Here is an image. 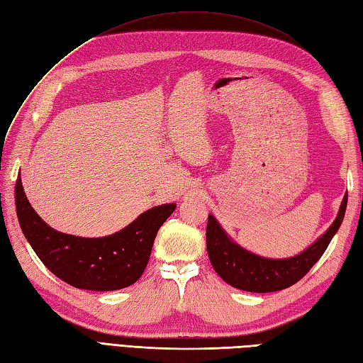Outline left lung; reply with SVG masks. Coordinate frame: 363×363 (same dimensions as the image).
<instances>
[{"instance_id": "8db88e82", "label": "left lung", "mask_w": 363, "mask_h": 363, "mask_svg": "<svg viewBox=\"0 0 363 363\" xmlns=\"http://www.w3.org/2000/svg\"><path fill=\"white\" fill-rule=\"evenodd\" d=\"M348 193L342 199L336 219L318 240L299 255L284 259L264 257L248 252L231 239L213 215L207 224V252L215 272L231 286L252 293H273L294 285L319 261L345 216Z\"/></svg>"}]
</instances>
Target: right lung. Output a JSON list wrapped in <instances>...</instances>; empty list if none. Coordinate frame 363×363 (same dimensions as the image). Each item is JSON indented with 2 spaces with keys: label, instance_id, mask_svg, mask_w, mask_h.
<instances>
[{
  "label": "right lung",
  "instance_id": "1",
  "mask_svg": "<svg viewBox=\"0 0 363 363\" xmlns=\"http://www.w3.org/2000/svg\"><path fill=\"white\" fill-rule=\"evenodd\" d=\"M16 215L33 252L49 270L69 285L90 291H113L135 284L143 276L157 230L176 208L162 203L141 213L132 224L102 238L61 233L38 216L18 176Z\"/></svg>",
  "mask_w": 363,
  "mask_h": 363
}]
</instances>
